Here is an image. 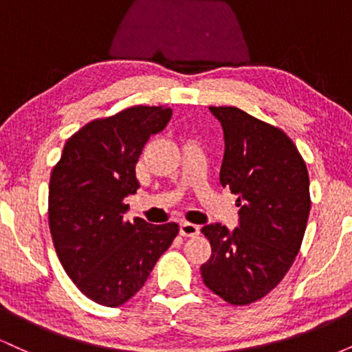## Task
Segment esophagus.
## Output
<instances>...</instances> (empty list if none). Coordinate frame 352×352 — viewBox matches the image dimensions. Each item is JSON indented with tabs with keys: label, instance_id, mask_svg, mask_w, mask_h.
Masks as SVG:
<instances>
[{
	"label": "esophagus",
	"instance_id": "34e87169",
	"mask_svg": "<svg viewBox=\"0 0 352 352\" xmlns=\"http://www.w3.org/2000/svg\"><path fill=\"white\" fill-rule=\"evenodd\" d=\"M200 233L199 225H193L185 221V223L180 225V235L182 236H197Z\"/></svg>",
	"mask_w": 352,
	"mask_h": 352
}]
</instances>
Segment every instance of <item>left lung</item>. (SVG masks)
<instances>
[{"instance_id":"8db88e82","label":"left lung","mask_w":352,"mask_h":352,"mask_svg":"<svg viewBox=\"0 0 352 352\" xmlns=\"http://www.w3.org/2000/svg\"><path fill=\"white\" fill-rule=\"evenodd\" d=\"M221 122V187L238 195L240 227L205 225L212 256L200 266L205 286L233 306L266 296L292 268L311 210L305 159L276 125L233 106L210 107Z\"/></svg>"}]
</instances>
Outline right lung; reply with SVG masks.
Returning <instances> with one entry per match:
<instances>
[{
    "label": "right lung",
    "mask_w": 352,
    "mask_h": 352,
    "mask_svg": "<svg viewBox=\"0 0 352 352\" xmlns=\"http://www.w3.org/2000/svg\"><path fill=\"white\" fill-rule=\"evenodd\" d=\"M167 106H132L74 132L52 167L47 221L64 272L79 292L116 308L147 281L179 223L124 218L135 193V164L148 137L167 125Z\"/></svg>",
    "instance_id": "right-lung-1"
}]
</instances>
